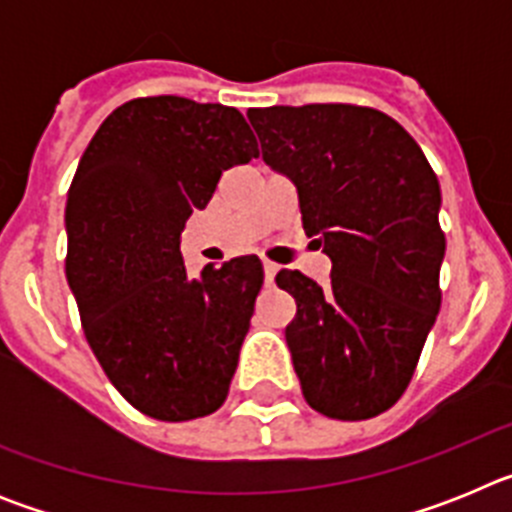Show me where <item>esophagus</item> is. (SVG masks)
<instances>
[{
	"mask_svg": "<svg viewBox=\"0 0 512 512\" xmlns=\"http://www.w3.org/2000/svg\"><path fill=\"white\" fill-rule=\"evenodd\" d=\"M277 271H279V266L274 264V261H264V277H266V282H274V277H277Z\"/></svg>",
	"mask_w": 512,
	"mask_h": 512,
	"instance_id": "34e87169",
	"label": "esophagus"
}]
</instances>
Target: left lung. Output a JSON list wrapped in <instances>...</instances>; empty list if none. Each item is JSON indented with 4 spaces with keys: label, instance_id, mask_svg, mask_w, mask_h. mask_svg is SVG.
I'll use <instances>...</instances> for the list:
<instances>
[{
    "label": "left lung",
    "instance_id": "obj_1",
    "mask_svg": "<svg viewBox=\"0 0 512 512\" xmlns=\"http://www.w3.org/2000/svg\"><path fill=\"white\" fill-rule=\"evenodd\" d=\"M271 169L297 187L328 284L282 269L297 302L284 336L307 405L336 420L390 410L441 310V189L400 122L359 104L248 110Z\"/></svg>",
    "mask_w": 512,
    "mask_h": 512
}]
</instances>
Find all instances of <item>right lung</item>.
<instances>
[{"instance_id":"add662e5","label":"right lung","mask_w":512,"mask_h":512,"mask_svg":"<svg viewBox=\"0 0 512 512\" xmlns=\"http://www.w3.org/2000/svg\"><path fill=\"white\" fill-rule=\"evenodd\" d=\"M256 156L235 107L171 94L120 104L81 156L66 279L104 374L148 418H205L228 397L264 269L241 256L192 279L179 238L223 171Z\"/></svg>"}]
</instances>
